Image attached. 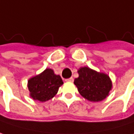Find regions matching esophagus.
I'll use <instances>...</instances> for the list:
<instances>
[{"mask_svg": "<svg viewBox=\"0 0 134 134\" xmlns=\"http://www.w3.org/2000/svg\"><path fill=\"white\" fill-rule=\"evenodd\" d=\"M65 81H67V82H73V81H74V78H73V77L67 78V79L65 80Z\"/></svg>", "mask_w": 134, "mask_h": 134, "instance_id": "obj_1", "label": "esophagus"}]
</instances>
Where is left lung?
Returning a JSON list of instances; mask_svg holds the SVG:
<instances>
[{"mask_svg":"<svg viewBox=\"0 0 134 134\" xmlns=\"http://www.w3.org/2000/svg\"><path fill=\"white\" fill-rule=\"evenodd\" d=\"M77 72L79 77L74 80V84L82 97L90 101L98 102L108 96L112 87L109 76L87 67L80 68Z\"/></svg>","mask_w":134,"mask_h":134,"instance_id":"left-lung-1","label":"left lung"}]
</instances>
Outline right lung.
<instances>
[{
    "label": "right lung",
    "mask_w": 134,
    "mask_h": 134,
    "mask_svg": "<svg viewBox=\"0 0 134 134\" xmlns=\"http://www.w3.org/2000/svg\"><path fill=\"white\" fill-rule=\"evenodd\" d=\"M63 83L60 76L54 74L51 69H46L41 74L29 80L27 87L34 100L44 102L53 98Z\"/></svg>",
    "instance_id": "1"
}]
</instances>
